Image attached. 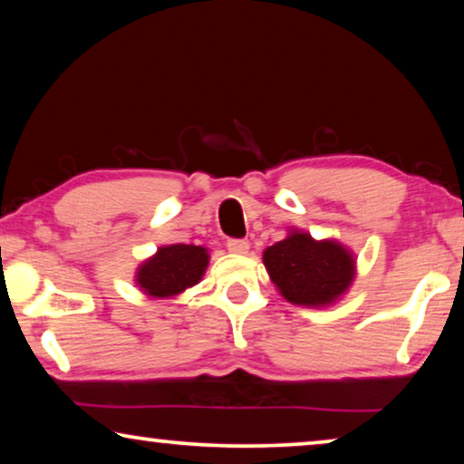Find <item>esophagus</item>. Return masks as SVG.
<instances>
[{"instance_id":"esophagus-1","label":"esophagus","mask_w":464,"mask_h":464,"mask_svg":"<svg viewBox=\"0 0 464 464\" xmlns=\"http://www.w3.org/2000/svg\"><path fill=\"white\" fill-rule=\"evenodd\" d=\"M227 247H229V252H233V254H247V250H250V241H247V239H229V241H227Z\"/></svg>"}]
</instances>
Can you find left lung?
Segmentation results:
<instances>
[{
    "label": "left lung",
    "mask_w": 464,
    "mask_h": 464,
    "mask_svg": "<svg viewBox=\"0 0 464 464\" xmlns=\"http://www.w3.org/2000/svg\"><path fill=\"white\" fill-rule=\"evenodd\" d=\"M275 287L298 306H329L348 292L356 275V260L340 241H316L292 229L262 254Z\"/></svg>",
    "instance_id": "obj_1"
}]
</instances>
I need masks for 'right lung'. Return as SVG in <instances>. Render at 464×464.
<instances>
[{
    "label": "right lung",
    "instance_id": "right-lung-1",
    "mask_svg": "<svg viewBox=\"0 0 464 464\" xmlns=\"http://www.w3.org/2000/svg\"><path fill=\"white\" fill-rule=\"evenodd\" d=\"M208 260L210 254L202 246H162L137 268L135 283L150 298H175L202 281Z\"/></svg>",
    "mask_w": 464,
    "mask_h": 464
}]
</instances>
